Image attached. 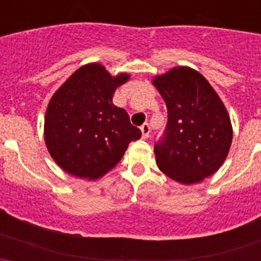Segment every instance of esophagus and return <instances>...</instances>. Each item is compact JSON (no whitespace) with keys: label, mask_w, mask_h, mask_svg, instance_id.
Returning a JSON list of instances; mask_svg holds the SVG:
<instances>
[{"label":"esophagus","mask_w":261,"mask_h":261,"mask_svg":"<svg viewBox=\"0 0 261 261\" xmlns=\"http://www.w3.org/2000/svg\"><path fill=\"white\" fill-rule=\"evenodd\" d=\"M141 132H142V138L146 140V138L149 137V133H150V126H149V124H144V125H141Z\"/></svg>","instance_id":"esophagus-1"}]
</instances>
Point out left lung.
<instances>
[{"label":"left lung","mask_w":261,"mask_h":261,"mask_svg":"<svg viewBox=\"0 0 261 261\" xmlns=\"http://www.w3.org/2000/svg\"><path fill=\"white\" fill-rule=\"evenodd\" d=\"M167 106L165 136L154 146L158 168L180 184L200 183L225 162L232 126L225 105L206 78L176 66L153 78Z\"/></svg>","instance_id":"8db88e82"}]
</instances>
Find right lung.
Listing matches in <instances>:
<instances>
[{
	"label": "right lung",
	"instance_id": "right-lung-1",
	"mask_svg": "<svg viewBox=\"0 0 261 261\" xmlns=\"http://www.w3.org/2000/svg\"><path fill=\"white\" fill-rule=\"evenodd\" d=\"M130 78L111 75L98 62L81 66L53 94L44 117V141L53 161L68 174L95 180L123 158L141 137L124 108L112 103Z\"/></svg>",
	"mask_w": 261,
	"mask_h": 261
}]
</instances>
